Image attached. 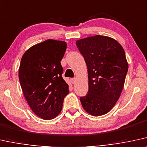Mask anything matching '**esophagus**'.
<instances>
[{"label": "esophagus", "mask_w": 147, "mask_h": 147, "mask_svg": "<svg viewBox=\"0 0 147 147\" xmlns=\"http://www.w3.org/2000/svg\"><path fill=\"white\" fill-rule=\"evenodd\" d=\"M70 81H71V83L73 84V83H75L76 82V79L75 78H72V79H70Z\"/></svg>", "instance_id": "obj_1"}]
</instances>
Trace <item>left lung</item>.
<instances>
[{"label":"left lung","instance_id":"left-lung-1","mask_svg":"<svg viewBox=\"0 0 147 147\" xmlns=\"http://www.w3.org/2000/svg\"><path fill=\"white\" fill-rule=\"evenodd\" d=\"M88 72L89 90L80 98L84 110L93 116L109 113L122 92L128 64L122 46L111 37L96 35L77 40Z\"/></svg>","mask_w":147,"mask_h":147}]
</instances>
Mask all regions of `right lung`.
I'll return each mask as SVG.
<instances>
[{"mask_svg": "<svg viewBox=\"0 0 147 147\" xmlns=\"http://www.w3.org/2000/svg\"><path fill=\"white\" fill-rule=\"evenodd\" d=\"M66 49L65 41L48 39L29 48L22 57L19 79L22 92L33 112L45 120L60 114L69 93L60 63Z\"/></svg>", "mask_w": 147, "mask_h": 147, "instance_id": "right-lung-1", "label": "right lung"}]
</instances>
